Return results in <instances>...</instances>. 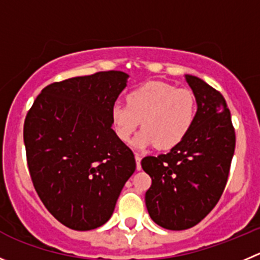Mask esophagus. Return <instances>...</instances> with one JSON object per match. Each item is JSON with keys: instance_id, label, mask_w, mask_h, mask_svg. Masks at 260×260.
Instances as JSON below:
<instances>
[{"instance_id": "esophagus-1", "label": "esophagus", "mask_w": 260, "mask_h": 260, "mask_svg": "<svg viewBox=\"0 0 260 260\" xmlns=\"http://www.w3.org/2000/svg\"><path fill=\"white\" fill-rule=\"evenodd\" d=\"M135 160H137V170L139 171V170H142V165H140V160H142V157H140L139 154H135Z\"/></svg>"}]
</instances>
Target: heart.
Masks as SVG:
<instances>
[{"instance_id": "heart-1", "label": "heart", "mask_w": 260, "mask_h": 260, "mask_svg": "<svg viewBox=\"0 0 260 260\" xmlns=\"http://www.w3.org/2000/svg\"><path fill=\"white\" fill-rule=\"evenodd\" d=\"M195 115L197 100L190 89L176 88L165 81H148L128 91L126 105L113 106L111 122L123 143L132 140L142 122L143 130L134 147L147 149L157 145L169 150L187 137Z\"/></svg>"}]
</instances>
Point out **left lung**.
<instances>
[{"label": "left lung", "instance_id": "1", "mask_svg": "<svg viewBox=\"0 0 260 260\" xmlns=\"http://www.w3.org/2000/svg\"><path fill=\"white\" fill-rule=\"evenodd\" d=\"M198 110L187 137L167 154L145 157L152 179L145 192L150 218L167 230H186L216 207L226 187L235 150V128L223 95L202 79L185 75Z\"/></svg>", "mask_w": 260, "mask_h": 260}]
</instances>
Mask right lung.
Here are the masks:
<instances>
[{
    "mask_svg": "<svg viewBox=\"0 0 260 260\" xmlns=\"http://www.w3.org/2000/svg\"><path fill=\"white\" fill-rule=\"evenodd\" d=\"M127 78L111 70L56 81L26 113L24 143L34 189L69 229L88 231L105 224L137 169L134 153L111 122Z\"/></svg>",
    "mask_w": 260,
    "mask_h": 260,
    "instance_id": "add662e5",
    "label": "right lung"
}]
</instances>
